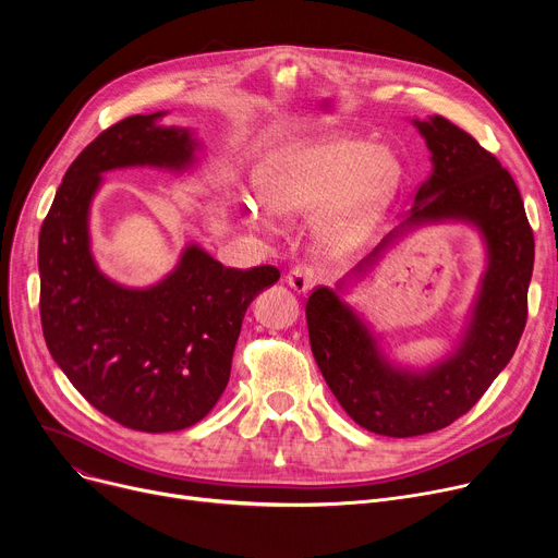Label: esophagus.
I'll return each mask as SVG.
<instances>
[{
    "instance_id": "34e87169",
    "label": "esophagus",
    "mask_w": 558,
    "mask_h": 558,
    "mask_svg": "<svg viewBox=\"0 0 558 558\" xmlns=\"http://www.w3.org/2000/svg\"><path fill=\"white\" fill-rule=\"evenodd\" d=\"M287 284L296 291V294H307L316 284V274L310 267H296L287 274Z\"/></svg>"
}]
</instances>
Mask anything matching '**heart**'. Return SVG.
Segmentation results:
<instances>
[{
    "label": "heart",
    "instance_id": "obj_1",
    "mask_svg": "<svg viewBox=\"0 0 558 558\" xmlns=\"http://www.w3.org/2000/svg\"><path fill=\"white\" fill-rule=\"evenodd\" d=\"M253 192L269 215L282 221L314 217V244L324 255L355 251L391 203L400 165L387 146L332 133L291 142L264 156L253 169ZM248 223L267 226L255 205Z\"/></svg>",
    "mask_w": 558,
    "mask_h": 558
}]
</instances>
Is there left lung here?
I'll use <instances>...</instances> for the list:
<instances>
[{
  "label": "left lung",
  "mask_w": 558,
  "mask_h": 558,
  "mask_svg": "<svg viewBox=\"0 0 558 558\" xmlns=\"http://www.w3.org/2000/svg\"><path fill=\"white\" fill-rule=\"evenodd\" d=\"M425 137L432 171L412 215L379 242L337 289L318 287L305 305L314 360L343 412L368 432L407 438L444 429L484 396L513 357L526 324L534 271V232L511 173L480 142L434 114L412 120ZM473 225L487 248V269L460 341L427 369L391 363L365 319L340 294L398 239L421 225Z\"/></svg>",
  "instance_id": "left-lung-1"
}]
</instances>
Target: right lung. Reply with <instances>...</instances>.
<instances>
[{"label": "right lung", "instance_id": "right-lung-1", "mask_svg": "<svg viewBox=\"0 0 558 558\" xmlns=\"http://www.w3.org/2000/svg\"><path fill=\"white\" fill-rule=\"evenodd\" d=\"M167 112L133 114L104 131L63 175L40 228V318L53 362L108 418L140 432H179L221 398L242 320L276 267L226 269L198 244L156 284L126 287L93 255L90 208L114 169L183 173L198 162L194 131Z\"/></svg>", "mask_w": 558, "mask_h": 558}]
</instances>
